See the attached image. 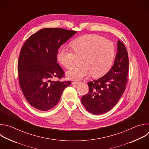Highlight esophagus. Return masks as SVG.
<instances>
[{"mask_svg":"<svg viewBox=\"0 0 149 149\" xmlns=\"http://www.w3.org/2000/svg\"><path fill=\"white\" fill-rule=\"evenodd\" d=\"M80 82H77V81H73L72 82V84H75V85H77V84H79Z\"/></svg>","mask_w":149,"mask_h":149,"instance_id":"esophagus-1","label":"esophagus"}]
</instances>
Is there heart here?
<instances>
[{"mask_svg": "<svg viewBox=\"0 0 149 149\" xmlns=\"http://www.w3.org/2000/svg\"><path fill=\"white\" fill-rule=\"evenodd\" d=\"M72 49L61 47L58 52V59L65 68L71 69L77 58H81V65L67 72L72 79H81L90 74L99 77L111 68L115 57V49L112 42L97 35L81 36L71 43Z\"/></svg>", "mask_w": 149, "mask_h": 149, "instance_id": "heart-1", "label": "heart"}]
</instances>
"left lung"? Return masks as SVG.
Instances as JSON below:
<instances>
[{
  "label": "left lung",
  "mask_w": 149,
  "mask_h": 149,
  "mask_svg": "<svg viewBox=\"0 0 149 149\" xmlns=\"http://www.w3.org/2000/svg\"><path fill=\"white\" fill-rule=\"evenodd\" d=\"M114 65L101 78L88 82L89 92L81 98V102L90 113L97 115L107 113L117 104L123 95L128 81L129 57L120 40Z\"/></svg>",
  "instance_id": "8db88e82"
}]
</instances>
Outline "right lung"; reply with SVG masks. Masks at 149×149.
<instances>
[{
    "label": "right lung",
    "mask_w": 149,
    "mask_h": 149,
    "mask_svg": "<svg viewBox=\"0 0 149 149\" xmlns=\"http://www.w3.org/2000/svg\"><path fill=\"white\" fill-rule=\"evenodd\" d=\"M75 31L45 28L32 35L21 49L17 63L21 90L33 107L47 111L58 103L70 81H52L65 77L57 63L59 48L74 34Z\"/></svg>",
    "instance_id": "obj_1"
}]
</instances>
